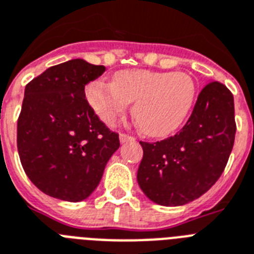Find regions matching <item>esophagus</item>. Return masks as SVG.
Returning <instances> with one entry per match:
<instances>
[{"label": "esophagus", "mask_w": 254, "mask_h": 254, "mask_svg": "<svg viewBox=\"0 0 254 254\" xmlns=\"http://www.w3.org/2000/svg\"><path fill=\"white\" fill-rule=\"evenodd\" d=\"M131 139H134L131 135H127V134H125V133L120 134V142H121V143H125V142L131 141Z\"/></svg>", "instance_id": "obj_1"}]
</instances>
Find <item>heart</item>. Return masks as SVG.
I'll return each mask as SVG.
<instances>
[{
	"label": "heart",
	"instance_id": "b5f03b06",
	"mask_svg": "<svg viewBox=\"0 0 254 254\" xmlns=\"http://www.w3.org/2000/svg\"><path fill=\"white\" fill-rule=\"evenodd\" d=\"M87 100L104 123L113 124L134 102L133 116L146 134L163 137L184 123L195 99V84L185 73L130 69L117 71L113 83L96 80Z\"/></svg>",
	"mask_w": 254,
	"mask_h": 254
}]
</instances>
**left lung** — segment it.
Here are the masks:
<instances>
[{
	"instance_id": "left-lung-1",
	"label": "left lung",
	"mask_w": 254,
	"mask_h": 254,
	"mask_svg": "<svg viewBox=\"0 0 254 254\" xmlns=\"http://www.w3.org/2000/svg\"><path fill=\"white\" fill-rule=\"evenodd\" d=\"M236 133L234 96L210 82L199 92L189 120L174 137L139 142L143 158L137 172L145 195L162 206H181L205 194L219 179Z\"/></svg>"
}]
</instances>
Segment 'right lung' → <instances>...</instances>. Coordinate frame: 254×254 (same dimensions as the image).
<instances>
[{
  "mask_svg": "<svg viewBox=\"0 0 254 254\" xmlns=\"http://www.w3.org/2000/svg\"><path fill=\"white\" fill-rule=\"evenodd\" d=\"M106 71L82 59L49 67L24 88L16 145L34 185L53 198L83 201L96 189L119 134L99 120L84 86Z\"/></svg>",
  "mask_w": 254,
  "mask_h": 254,
  "instance_id": "1",
  "label": "right lung"
}]
</instances>
